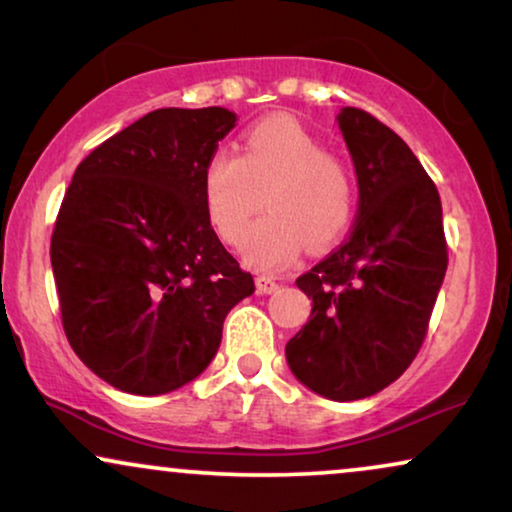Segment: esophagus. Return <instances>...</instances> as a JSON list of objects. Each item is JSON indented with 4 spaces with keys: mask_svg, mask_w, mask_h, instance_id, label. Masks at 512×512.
<instances>
[{
    "mask_svg": "<svg viewBox=\"0 0 512 512\" xmlns=\"http://www.w3.org/2000/svg\"><path fill=\"white\" fill-rule=\"evenodd\" d=\"M256 289H258V293H275L279 289V284L275 282V277L258 275L256 277Z\"/></svg>",
    "mask_w": 512,
    "mask_h": 512,
    "instance_id": "1",
    "label": "esophagus"
}]
</instances>
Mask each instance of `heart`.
<instances>
[{"label":"heart","mask_w":512,"mask_h":512,"mask_svg":"<svg viewBox=\"0 0 512 512\" xmlns=\"http://www.w3.org/2000/svg\"><path fill=\"white\" fill-rule=\"evenodd\" d=\"M263 193V216L242 242V258L275 270L300 256L307 240L328 244L352 216V174L310 130L289 116L251 125L240 153L216 151L202 172V202L223 242L242 240Z\"/></svg>","instance_id":"1"}]
</instances>
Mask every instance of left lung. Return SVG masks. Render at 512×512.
I'll return each instance as SVG.
<instances>
[{
	"instance_id": "left-lung-1",
	"label": "left lung",
	"mask_w": 512,
	"mask_h": 512,
	"mask_svg": "<svg viewBox=\"0 0 512 512\" xmlns=\"http://www.w3.org/2000/svg\"><path fill=\"white\" fill-rule=\"evenodd\" d=\"M338 128L359 181L349 240L296 279L310 321L286 342L291 373L331 401H359L398 380L422 347L447 270L438 188L410 146L368 111Z\"/></svg>"
}]
</instances>
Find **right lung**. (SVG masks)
<instances>
[{
  "mask_svg": "<svg viewBox=\"0 0 512 512\" xmlns=\"http://www.w3.org/2000/svg\"><path fill=\"white\" fill-rule=\"evenodd\" d=\"M237 116L156 109L76 167L51 237L62 326L111 387L158 396L219 352L226 314L254 277L216 237L202 172Z\"/></svg>",
  "mask_w": 512,
  "mask_h": 512,
  "instance_id": "right-lung-1",
  "label": "right lung"
}]
</instances>
